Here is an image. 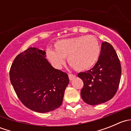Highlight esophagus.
Returning a JSON list of instances; mask_svg holds the SVG:
<instances>
[{"instance_id": "34e87169", "label": "esophagus", "mask_w": 131, "mask_h": 131, "mask_svg": "<svg viewBox=\"0 0 131 131\" xmlns=\"http://www.w3.org/2000/svg\"><path fill=\"white\" fill-rule=\"evenodd\" d=\"M68 77H69V79L70 80H72L73 79L76 77V75H73V74H68Z\"/></svg>"}]
</instances>
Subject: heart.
Wrapping results in <instances>:
<instances>
[{
  "label": "heart",
  "mask_w": 131,
  "mask_h": 131,
  "mask_svg": "<svg viewBox=\"0 0 131 131\" xmlns=\"http://www.w3.org/2000/svg\"><path fill=\"white\" fill-rule=\"evenodd\" d=\"M101 51L100 43L92 35H82L58 40L54 51L49 49L46 55L56 68H60L67 58L68 63L77 72L89 70L97 62Z\"/></svg>",
  "instance_id": "1"
}]
</instances>
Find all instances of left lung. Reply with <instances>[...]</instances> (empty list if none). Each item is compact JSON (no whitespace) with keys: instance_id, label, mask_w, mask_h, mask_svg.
I'll return each instance as SVG.
<instances>
[{"instance_id":"1","label":"left lung","mask_w":131,"mask_h":131,"mask_svg":"<svg viewBox=\"0 0 131 131\" xmlns=\"http://www.w3.org/2000/svg\"><path fill=\"white\" fill-rule=\"evenodd\" d=\"M121 72V63L114 48L108 42H103L98 61L93 68L78 74L84 82L80 91L83 101L96 105L111 100L118 88Z\"/></svg>"}]
</instances>
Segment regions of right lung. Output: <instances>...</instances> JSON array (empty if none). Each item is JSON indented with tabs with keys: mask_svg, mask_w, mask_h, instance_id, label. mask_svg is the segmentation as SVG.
<instances>
[{
	"mask_svg": "<svg viewBox=\"0 0 131 131\" xmlns=\"http://www.w3.org/2000/svg\"><path fill=\"white\" fill-rule=\"evenodd\" d=\"M46 54L30 47L16 57L9 72L18 98L25 106L39 113L59 108L69 84L68 74L53 68Z\"/></svg>",
	"mask_w": 131,
	"mask_h": 131,
	"instance_id": "obj_1",
	"label": "right lung"
}]
</instances>
